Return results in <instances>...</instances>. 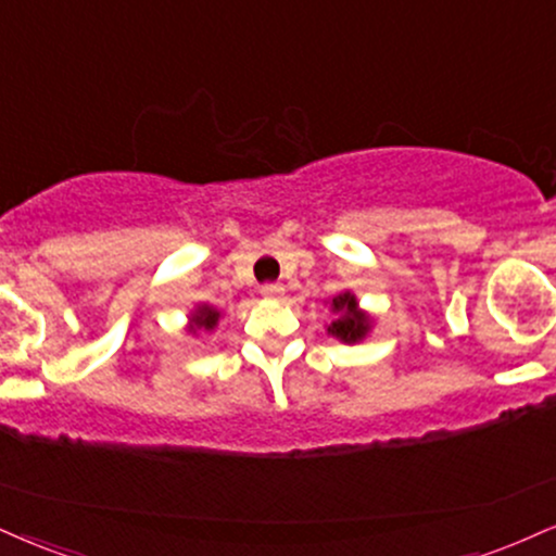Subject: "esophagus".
<instances>
[{"label": "esophagus", "instance_id": "obj_1", "mask_svg": "<svg viewBox=\"0 0 556 556\" xmlns=\"http://www.w3.org/2000/svg\"><path fill=\"white\" fill-rule=\"evenodd\" d=\"M261 295L266 300H279V295H282V285H264L261 287Z\"/></svg>", "mask_w": 556, "mask_h": 556}]
</instances>
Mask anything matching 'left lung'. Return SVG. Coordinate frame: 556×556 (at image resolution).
<instances>
[{"mask_svg": "<svg viewBox=\"0 0 556 556\" xmlns=\"http://www.w3.org/2000/svg\"><path fill=\"white\" fill-rule=\"evenodd\" d=\"M329 311H331V324H326V333L333 339H339L342 344H359L367 339V333L372 331L376 318L359 307V300L352 290H342L337 295L329 298Z\"/></svg>", "mask_w": 556, "mask_h": 556, "instance_id": "1", "label": "left lung"}]
</instances>
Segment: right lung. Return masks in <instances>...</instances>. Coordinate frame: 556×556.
<instances>
[{
	"label": "right lung",
	"instance_id": "right-lung-1",
	"mask_svg": "<svg viewBox=\"0 0 556 556\" xmlns=\"http://www.w3.org/2000/svg\"><path fill=\"white\" fill-rule=\"evenodd\" d=\"M223 320V311L210 303H197L193 311L189 313V320H186V333L189 337H199V333H212Z\"/></svg>",
	"mask_w": 556,
	"mask_h": 556
}]
</instances>
